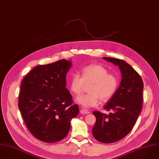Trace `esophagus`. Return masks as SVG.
I'll list each match as a JSON object with an SVG mask.
<instances>
[{
  "instance_id": "34e87169",
  "label": "esophagus",
  "mask_w": 159,
  "mask_h": 159,
  "mask_svg": "<svg viewBox=\"0 0 159 159\" xmlns=\"http://www.w3.org/2000/svg\"><path fill=\"white\" fill-rule=\"evenodd\" d=\"M80 113L82 114H89L90 113L89 111H88L87 109H80Z\"/></svg>"
}]
</instances>
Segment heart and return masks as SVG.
Segmentation results:
<instances>
[{
	"label": "heart",
	"mask_w": 159,
	"mask_h": 159,
	"mask_svg": "<svg viewBox=\"0 0 159 159\" xmlns=\"http://www.w3.org/2000/svg\"><path fill=\"white\" fill-rule=\"evenodd\" d=\"M89 84V93L77 98V102L87 108L98 106L101 99L103 101L111 99L117 90L119 80L104 66L90 64L82 69L81 77L73 74L69 81L70 90L75 95L80 94L85 85Z\"/></svg>",
	"instance_id": "heart-1"
}]
</instances>
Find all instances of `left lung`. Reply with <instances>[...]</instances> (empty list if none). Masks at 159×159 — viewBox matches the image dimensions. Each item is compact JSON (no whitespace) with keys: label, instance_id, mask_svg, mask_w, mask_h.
Masks as SVG:
<instances>
[{"label":"left lung","instance_id":"left-lung-1","mask_svg":"<svg viewBox=\"0 0 159 159\" xmlns=\"http://www.w3.org/2000/svg\"><path fill=\"white\" fill-rule=\"evenodd\" d=\"M102 58L119 67L122 79L116 93L104 106L112 112L108 116L98 111L93 112L96 122L92 134L99 142L112 143L124 138L134 127L142 109L144 85L139 74L125 61Z\"/></svg>","mask_w":159,"mask_h":159}]
</instances>
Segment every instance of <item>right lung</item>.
<instances>
[{
	"label": "right lung",
	"mask_w": 159,
	"mask_h": 159,
	"mask_svg": "<svg viewBox=\"0 0 159 159\" xmlns=\"http://www.w3.org/2000/svg\"><path fill=\"white\" fill-rule=\"evenodd\" d=\"M71 63L65 59L39 65L22 80L18 107L32 135L45 143H55L68 134L70 120L79 114L77 104L66 89V75Z\"/></svg>",
	"instance_id": "add662e5"
}]
</instances>
